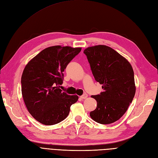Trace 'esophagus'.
I'll return each mask as SVG.
<instances>
[{
    "instance_id": "obj_1",
    "label": "esophagus",
    "mask_w": 158,
    "mask_h": 158,
    "mask_svg": "<svg viewBox=\"0 0 158 158\" xmlns=\"http://www.w3.org/2000/svg\"><path fill=\"white\" fill-rule=\"evenodd\" d=\"M80 98L82 99H86L88 98V94H84L82 95H81Z\"/></svg>"
}]
</instances>
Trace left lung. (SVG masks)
<instances>
[{"label": "left lung", "instance_id": "1", "mask_svg": "<svg viewBox=\"0 0 158 158\" xmlns=\"http://www.w3.org/2000/svg\"><path fill=\"white\" fill-rule=\"evenodd\" d=\"M95 80L102 84L103 92L92 95L97 107L89 115L94 121L108 125L118 121L135 97L136 86L130 63L111 47L99 45L84 51Z\"/></svg>", "mask_w": 158, "mask_h": 158}]
</instances>
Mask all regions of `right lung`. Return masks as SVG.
I'll list each match as a JSON object with an SVG mask.
<instances>
[{
  "label": "right lung",
  "mask_w": 158,
  "mask_h": 158,
  "mask_svg": "<svg viewBox=\"0 0 158 158\" xmlns=\"http://www.w3.org/2000/svg\"><path fill=\"white\" fill-rule=\"evenodd\" d=\"M82 48L56 45L47 47L28 63L21 78L26 106L36 121L53 125L69 115L70 106L78 101L60 89L66 66Z\"/></svg>",
  "instance_id": "obj_1"
}]
</instances>
